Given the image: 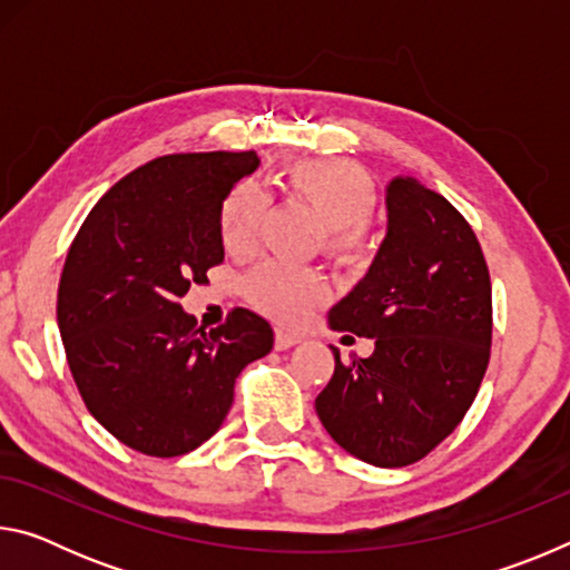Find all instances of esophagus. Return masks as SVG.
I'll return each mask as SVG.
<instances>
[{"mask_svg": "<svg viewBox=\"0 0 570 570\" xmlns=\"http://www.w3.org/2000/svg\"><path fill=\"white\" fill-rule=\"evenodd\" d=\"M298 342V336L296 334H292V332H284V330H278L276 332V340H274V346L278 352H284V350H288V346H296Z\"/></svg>", "mask_w": 570, "mask_h": 570, "instance_id": "obj_1", "label": "esophagus"}]
</instances>
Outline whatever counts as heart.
<instances>
[{
    "mask_svg": "<svg viewBox=\"0 0 570 570\" xmlns=\"http://www.w3.org/2000/svg\"><path fill=\"white\" fill-rule=\"evenodd\" d=\"M286 190L296 204L312 210L324 228L322 250L342 266H360L372 254L366 218L377 204L370 173L352 160H302L286 170ZM264 216V193L244 183L220 210V240L228 254H248ZM254 302L284 322H296L324 302V286L312 272L266 264L248 278Z\"/></svg>",
    "mask_w": 570,
    "mask_h": 570,
    "instance_id": "b5f03b06",
    "label": "heart"
}]
</instances>
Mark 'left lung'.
I'll return each mask as SVG.
<instances>
[{"label":"left lung","mask_w":570,"mask_h":570,"mask_svg":"<svg viewBox=\"0 0 570 570\" xmlns=\"http://www.w3.org/2000/svg\"><path fill=\"white\" fill-rule=\"evenodd\" d=\"M387 234L326 324L374 340L316 397L336 445L377 468H404L465 417L490 360L493 304L482 248L448 198L417 178L384 188ZM346 336V334H344Z\"/></svg>","instance_id":"obj_1"}]
</instances>
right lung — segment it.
Here are the masks:
<instances>
[{
    "instance_id": "obj_1",
    "label": "right lung",
    "mask_w": 570,
    "mask_h": 570,
    "mask_svg": "<svg viewBox=\"0 0 570 570\" xmlns=\"http://www.w3.org/2000/svg\"><path fill=\"white\" fill-rule=\"evenodd\" d=\"M258 166L254 150L150 160L95 204L67 254L57 294L67 364L92 417L142 455L204 445L240 370L272 352L264 316L234 308L204 332L178 304L224 262L220 210Z\"/></svg>"
}]
</instances>
